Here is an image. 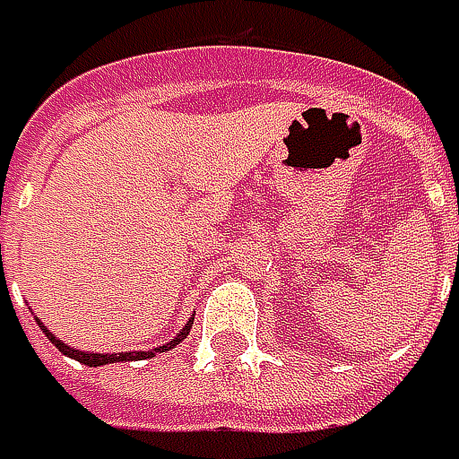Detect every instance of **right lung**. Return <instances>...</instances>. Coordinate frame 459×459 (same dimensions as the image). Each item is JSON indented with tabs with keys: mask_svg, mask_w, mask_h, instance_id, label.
I'll list each match as a JSON object with an SVG mask.
<instances>
[{
	"mask_svg": "<svg viewBox=\"0 0 459 459\" xmlns=\"http://www.w3.org/2000/svg\"><path fill=\"white\" fill-rule=\"evenodd\" d=\"M38 325H40V329L45 332V337L50 340V342L56 344L58 350H61L63 355H68V358H74V360L83 362V365H89V368H97V365H109V362H127V360H148V358H155L158 352H166V350H170V347H176L178 342H184L186 334H188V329H191V325H194V319H188V325L170 340L168 344H163V347H155V350H145V352H117V355H109V352H83V350H76V347H71V344L61 342L48 326H43V322L38 319Z\"/></svg>",
	"mask_w": 459,
	"mask_h": 459,
	"instance_id": "add662e5",
	"label": "right lung"
}]
</instances>
